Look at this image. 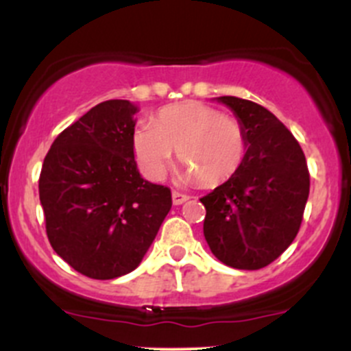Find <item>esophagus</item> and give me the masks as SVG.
<instances>
[{"label":"esophagus","mask_w":351,"mask_h":351,"mask_svg":"<svg viewBox=\"0 0 351 351\" xmlns=\"http://www.w3.org/2000/svg\"><path fill=\"white\" fill-rule=\"evenodd\" d=\"M171 197H173V204H175V205H182L183 202H186L190 198L189 195H186V193L178 192V190H173Z\"/></svg>","instance_id":"34e87169"}]
</instances>
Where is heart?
<instances>
[{"mask_svg":"<svg viewBox=\"0 0 351 351\" xmlns=\"http://www.w3.org/2000/svg\"><path fill=\"white\" fill-rule=\"evenodd\" d=\"M175 151L202 186H219L238 173L246 154L243 125L221 110L200 101L168 105L153 123L134 134V156L141 171L161 180Z\"/></svg>","mask_w":351,"mask_h":351,"instance_id":"b5f03b06","label":"heart"}]
</instances>
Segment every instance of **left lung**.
<instances>
[{
  "label": "left lung",
  "mask_w": 351,
  "mask_h": 351,
  "mask_svg": "<svg viewBox=\"0 0 351 351\" xmlns=\"http://www.w3.org/2000/svg\"><path fill=\"white\" fill-rule=\"evenodd\" d=\"M238 117L246 154L231 180L200 198L204 236L217 260L238 270H260L292 244L309 197V169L295 137L267 108L219 97Z\"/></svg>",
  "instance_id": "8db88e82"
}]
</instances>
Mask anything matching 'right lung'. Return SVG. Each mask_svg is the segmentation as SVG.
Wrapping results in <instances>:
<instances>
[{
	"label": "right lung",
	"instance_id": "1",
	"mask_svg": "<svg viewBox=\"0 0 351 351\" xmlns=\"http://www.w3.org/2000/svg\"><path fill=\"white\" fill-rule=\"evenodd\" d=\"M136 112L127 100L98 104L56 137L38 178L49 243L97 280L136 270L171 208V190L137 169Z\"/></svg>",
	"mask_w": 351,
	"mask_h": 351
}]
</instances>
